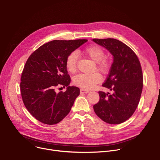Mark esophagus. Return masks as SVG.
I'll return each instance as SVG.
<instances>
[{
  "mask_svg": "<svg viewBox=\"0 0 160 160\" xmlns=\"http://www.w3.org/2000/svg\"><path fill=\"white\" fill-rule=\"evenodd\" d=\"M88 92H89V91L87 90H84V89H82V88H81L80 90V93H87Z\"/></svg>",
  "mask_w": 160,
  "mask_h": 160,
  "instance_id": "34e87169",
  "label": "esophagus"
}]
</instances>
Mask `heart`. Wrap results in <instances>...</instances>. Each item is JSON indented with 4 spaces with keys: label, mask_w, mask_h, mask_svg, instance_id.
Returning <instances> with one entry per match:
<instances>
[{
    "label": "heart",
    "mask_w": 160,
    "mask_h": 160,
    "mask_svg": "<svg viewBox=\"0 0 160 160\" xmlns=\"http://www.w3.org/2000/svg\"><path fill=\"white\" fill-rule=\"evenodd\" d=\"M83 52L93 61L96 62L97 69L104 74L107 73L111 67V61L108 58H104L105 52L103 48L97 45H91L86 47ZM78 54L76 51L70 52L67 57L65 67L67 70L70 72H75L77 69L78 60ZM101 81V76L99 73L95 72L92 74L78 73L73 78V84L83 89H90L96 84Z\"/></svg>",
    "instance_id": "b5f03b06"
}]
</instances>
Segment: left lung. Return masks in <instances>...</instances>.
I'll return each mask as SVG.
<instances>
[{
	"instance_id": "obj_1",
	"label": "left lung",
	"mask_w": 160,
	"mask_h": 160,
	"mask_svg": "<svg viewBox=\"0 0 160 160\" xmlns=\"http://www.w3.org/2000/svg\"><path fill=\"white\" fill-rule=\"evenodd\" d=\"M93 41L103 46L113 56V62L102 87L112 91H99L100 99L93 105L96 115L110 124H118L129 119L140 102L143 88V73L138 56L123 42L114 39Z\"/></svg>"
}]
</instances>
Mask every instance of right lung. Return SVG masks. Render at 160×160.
<instances>
[{"label":"right lung","instance_id":"1","mask_svg":"<svg viewBox=\"0 0 160 160\" xmlns=\"http://www.w3.org/2000/svg\"><path fill=\"white\" fill-rule=\"evenodd\" d=\"M88 40H53L40 46L28 59L20 82L23 102L36 120L48 125L62 120L70 112L79 88L70 87L65 67L67 56ZM62 85L65 92L56 93Z\"/></svg>","mask_w":160,"mask_h":160}]
</instances>
